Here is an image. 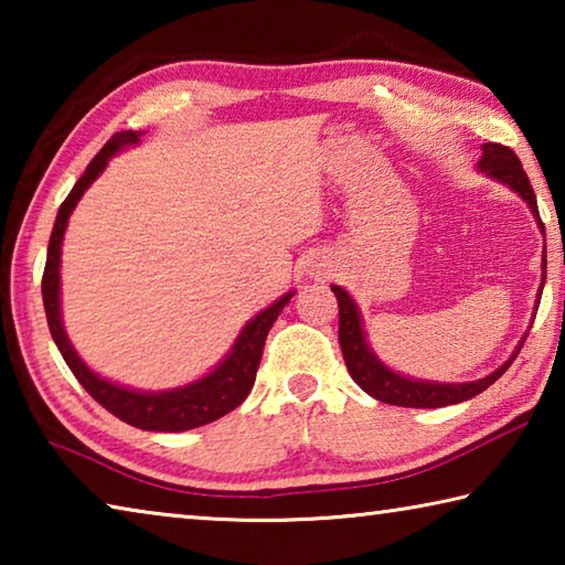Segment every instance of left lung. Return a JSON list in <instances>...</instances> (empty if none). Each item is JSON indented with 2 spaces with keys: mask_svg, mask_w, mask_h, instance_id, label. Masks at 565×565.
<instances>
[{
  "mask_svg": "<svg viewBox=\"0 0 565 565\" xmlns=\"http://www.w3.org/2000/svg\"><path fill=\"white\" fill-rule=\"evenodd\" d=\"M476 169L489 179H495L499 184L509 186L513 194H519L525 202V206L531 209V214L535 218V224H539L543 238H546V228H543V224H541L539 204H535L531 181H529V177H525L521 159L515 157L509 147L486 141V145L481 147V159H478ZM541 269H546V248H543ZM543 284H546V271H541V286H539V294H535V311H539ZM331 291L337 294V301H339V343H341V353H343V361H347L351 379L356 381V384L366 391L369 396H374L376 401H384V404H391V406L441 408V406L463 404V401L478 396L481 391L495 384V381L505 374V369H509L513 359L519 356L523 341H525V337H529V333H523V339L519 341V347H515L511 356L483 379L463 381V384H444V381L411 379V376L398 374V371L386 366V363L376 356L374 349H371V343L366 339V329H363V317L359 311V303L353 301V296L343 289V286H337V284L331 286Z\"/></svg>",
  "mask_w": 565,
  "mask_h": 565,
  "instance_id": "1",
  "label": "left lung"
}]
</instances>
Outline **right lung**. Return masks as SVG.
<instances>
[{
  "instance_id": "add662e5",
  "label": "right lung",
  "mask_w": 565,
  "mask_h": 565,
  "mask_svg": "<svg viewBox=\"0 0 565 565\" xmlns=\"http://www.w3.org/2000/svg\"><path fill=\"white\" fill-rule=\"evenodd\" d=\"M145 131H117L114 137L104 145L97 157L89 161L87 171L82 179L76 181L70 196L64 199L56 214V222L50 236V248H46V266L42 276V299L46 311V323H50L52 339L56 349L66 361V366L72 369L76 381L89 391L94 401L121 418L124 424L137 426L141 431H189V428L212 424V420L226 416L228 411H234L242 401L248 396L254 381L256 369H259L264 341L269 337V329L274 321L279 319L284 306L291 301L296 291H286L281 299H276L271 306H266L264 311L256 313L254 319L244 323V329L238 331L234 347L228 349L226 356L216 363V366L204 374L202 379L191 381V384L167 388V391H139L121 386L117 381L99 376L97 371L89 369L84 359L72 347L70 337H66L64 321H62V242L66 224L74 206L79 204L84 191L92 186V181L97 179L104 169H107L109 159L119 151L137 147Z\"/></svg>"
}]
</instances>
